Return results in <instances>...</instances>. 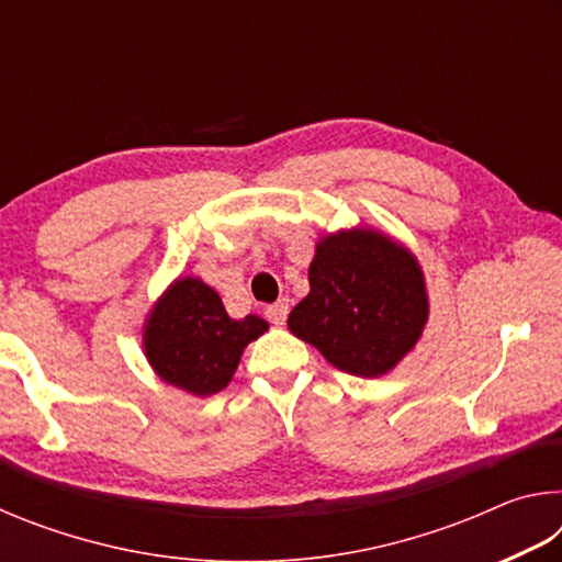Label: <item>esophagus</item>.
I'll list each match as a JSON object with an SVG mask.
<instances>
[{"label":"esophagus","mask_w":562,"mask_h":562,"mask_svg":"<svg viewBox=\"0 0 562 562\" xmlns=\"http://www.w3.org/2000/svg\"><path fill=\"white\" fill-rule=\"evenodd\" d=\"M265 315H268V319L272 322V325H284V319H288L290 315V300H278L274 304H270L268 310H265Z\"/></svg>","instance_id":"34e87169"}]
</instances>
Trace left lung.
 Masks as SVG:
<instances>
[{"mask_svg": "<svg viewBox=\"0 0 562 562\" xmlns=\"http://www.w3.org/2000/svg\"><path fill=\"white\" fill-rule=\"evenodd\" d=\"M429 292L416 255L374 227L322 235L310 262V292L288 327L351 376L392 372L422 339Z\"/></svg>", "mask_w": 562, "mask_h": 562, "instance_id": "1", "label": "left lung"}]
</instances>
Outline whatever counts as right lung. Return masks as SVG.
<instances>
[{
    "mask_svg": "<svg viewBox=\"0 0 562 562\" xmlns=\"http://www.w3.org/2000/svg\"><path fill=\"white\" fill-rule=\"evenodd\" d=\"M268 329L258 315L233 319L211 284L180 274L146 315L144 355L166 384L211 396L231 384L245 347Z\"/></svg>",
    "mask_w": 562,
    "mask_h": 562,
    "instance_id": "right-lung-1",
    "label": "right lung"
}]
</instances>
